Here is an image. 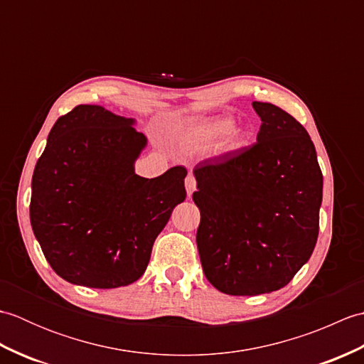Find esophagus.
I'll return each mask as SVG.
<instances>
[{
    "label": "esophagus",
    "mask_w": 364,
    "mask_h": 364,
    "mask_svg": "<svg viewBox=\"0 0 364 364\" xmlns=\"http://www.w3.org/2000/svg\"><path fill=\"white\" fill-rule=\"evenodd\" d=\"M184 184H186V191H188V196L191 197L192 196V192L196 191V188H197V181H196V176L192 175V173H189L188 176H186V181H184Z\"/></svg>",
    "instance_id": "esophagus-1"
}]
</instances>
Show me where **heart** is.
<instances>
[{
	"label": "heart",
	"instance_id": "obj_1",
	"mask_svg": "<svg viewBox=\"0 0 364 364\" xmlns=\"http://www.w3.org/2000/svg\"><path fill=\"white\" fill-rule=\"evenodd\" d=\"M235 127V120L230 117H218L197 123L189 131V141L198 149H210L218 145Z\"/></svg>",
	"mask_w": 364,
	"mask_h": 364
}]
</instances>
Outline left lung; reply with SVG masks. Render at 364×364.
Instances as JSON below:
<instances>
[{
  "label": "left lung",
  "mask_w": 364,
  "mask_h": 364,
  "mask_svg": "<svg viewBox=\"0 0 364 364\" xmlns=\"http://www.w3.org/2000/svg\"><path fill=\"white\" fill-rule=\"evenodd\" d=\"M257 142L198 162L197 247L203 272L230 296L288 284L319 235L322 172L306 129L286 111L253 102Z\"/></svg>",
  "instance_id": "1"
}]
</instances>
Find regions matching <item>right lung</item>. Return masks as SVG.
<instances>
[{
	"instance_id": "obj_1",
	"label": "right lung",
	"mask_w": 364,
	"mask_h": 364,
	"mask_svg": "<svg viewBox=\"0 0 364 364\" xmlns=\"http://www.w3.org/2000/svg\"><path fill=\"white\" fill-rule=\"evenodd\" d=\"M134 120L80 105L59 117L33 175L31 227L54 272L111 289L142 277L154 239L184 202L183 166L134 173L146 145Z\"/></svg>"
}]
</instances>
